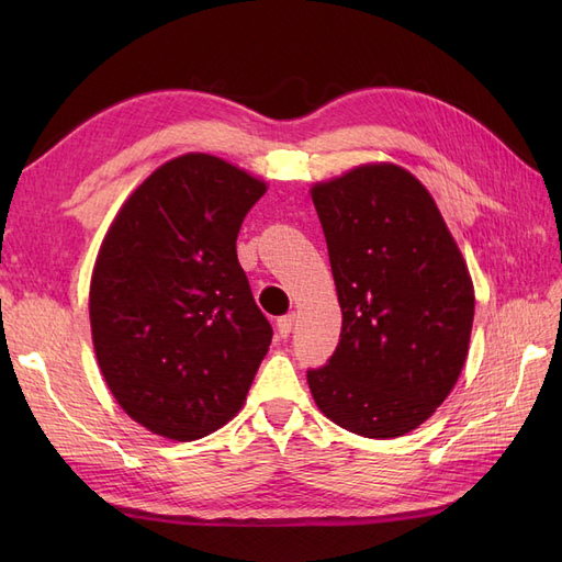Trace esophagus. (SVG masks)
Masks as SVG:
<instances>
[{"label": "esophagus", "mask_w": 562, "mask_h": 562, "mask_svg": "<svg viewBox=\"0 0 562 562\" xmlns=\"http://www.w3.org/2000/svg\"><path fill=\"white\" fill-rule=\"evenodd\" d=\"M293 323H295V314L281 316V318L277 321V333H279V337H288V335H291Z\"/></svg>", "instance_id": "34e87169"}]
</instances>
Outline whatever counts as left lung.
I'll return each instance as SVG.
<instances>
[{"label": "left lung", "instance_id": "8db88e82", "mask_svg": "<svg viewBox=\"0 0 562 562\" xmlns=\"http://www.w3.org/2000/svg\"><path fill=\"white\" fill-rule=\"evenodd\" d=\"M339 345L307 382L321 413L366 438L413 431L452 391L473 326V285L443 215L415 176L359 166L314 184Z\"/></svg>", "mask_w": 562, "mask_h": 562}]
</instances>
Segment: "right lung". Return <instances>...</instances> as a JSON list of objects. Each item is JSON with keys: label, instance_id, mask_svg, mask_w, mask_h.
I'll use <instances>...</instances> for the list:
<instances>
[{"label": "right lung", "instance_id": "add662e5", "mask_svg": "<svg viewBox=\"0 0 562 562\" xmlns=\"http://www.w3.org/2000/svg\"><path fill=\"white\" fill-rule=\"evenodd\" d=\"M267 184L211 155L157 168L100 246L89 312L116 403L151 434L196 440L241 411L271 326L236 258Z\"/></svg>", "mask_w": 562, "mask_h": 562}]
</instances>
